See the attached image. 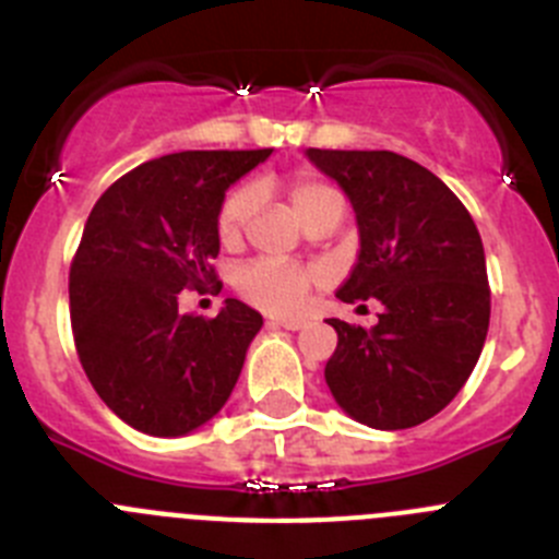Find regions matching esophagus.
Here are the masks:
<instances>
[{
  "instance_id": "1",
  "label": "esophagus",
  "mask_w": 559,
  "mask_h": 559,
  "mask_svg": "<svg viewBox=\"0 0 559 559\" xmlns=\"http://www.w3.org/2000/svg\"><path fill=\"white\" fill-rule=\"evenodd\" d=\"M267 325L270 328H286V331H300V328H306V320H297V317H273Z\"/></svg>"
}]
</instances>
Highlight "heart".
<instances>
[{
  "mask_svg": "<svg viewBox=\"0 0 559 559\" xmlns=\"http://www.w3.org/2000/svg\"><path fill=\"white\" fill-rule=\"evenodd\" d=\"M286 192H289L292 209H295V215L300 221L314 215L317 209L325 206V203H342L336 187L311 174L295 176L286 185ZM255 203H259L255 185H242L228 192L226 201L221 203V212H217V237H221V242L231 245L242 237L245 226H248L255 212ZM314 281L317 275L311 270L292 267V264L273 262V259H259V262L239 267L234 284H237L239 295L253 306H259V309L273 311V314H292V311L306 304V295H309Z\"/></svg>",
  "mask_w": 559,
  "mask_h": 559,
  "instance_id": "heart-1",
  "label": "heart"
}]
</instances>
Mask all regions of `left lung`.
<instances>
[{"mask_svg":"<svg viewBox=\"0 0 559 559\" xmlns=\"http://www.w3.org/2000/svg\"><path fill=\"white\" fill-rule=\"evenodd\" d=\"M350 198L358 262L344 304L378 297V325L328 320L338 344L325 383L347 416L405 430L444 411L483 353L491 289L477 226L455 192L394 151H306Z\"/></svg>","mask_w":559,"mask_h":559,"instance_id":"8db88e82","label":"left lung"}]
</instances>
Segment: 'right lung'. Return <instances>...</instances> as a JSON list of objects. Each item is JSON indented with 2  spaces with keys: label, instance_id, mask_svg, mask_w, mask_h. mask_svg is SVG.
<instances>
[{
  "label": "right lung",
  "instance_id": "right-lung-1",
  "mask_svg": "<svg viewBox=\"0 0 559 559\" xmlns=\"http://www.w3.org/2000/svg\"><path fill=\"white\" fill-rule=\"evenodd\" d=\"M259 151H179L143 162L96 201L68 275L71 328L98 397L129 427L176 438L221 414L264 320L226 297L181 314V289L217 284V212Z\"/></svg>",
  "mask_w": 559,
  "mask_h": 559
}]
</instances>
